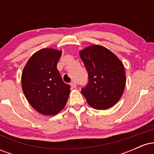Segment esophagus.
Instances as JSON below:
<instances>
[{"label": "esophagus", "mask_w": 154, "mask_h": 154, "mask_svg": "<svg viewBox=\"0 0 154 154\" xmlns=\"http://www.w3.org/2000/svg\"><path fill=\"white\" fill-rule=\"evenodd\" d=\"M70 85H71L72 87L74 88H77V85H76V82H75V81H73V82H72L71 83H70Z\"/></svg>", "instance_id": "1"}]
</instances>
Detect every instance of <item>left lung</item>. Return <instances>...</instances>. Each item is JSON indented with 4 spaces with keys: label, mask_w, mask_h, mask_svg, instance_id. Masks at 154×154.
I'll use <instances>...</instances> for the list:
<instances>
[{
    "label": "left lung",
    "mask_w": 154,
    "mask_h": 154,
    "mask_svg": "<svg viewBox=\"0 0 154 154\" xmlns=\"http://www.w3.org/2000/svg\"><path fill=\"white\" fill-rule=\"evenodd\" d=\"M88 73V83L82 93L92 108L105 110L112 107L122 95L126 83L125 66L106 48L89 45L79 51Z\"/></svg>",
    "instance_id": "left-lung-1"
}]
</instances>
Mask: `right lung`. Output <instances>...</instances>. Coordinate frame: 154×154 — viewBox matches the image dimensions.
I'll return each instance as SVG.
<instances>
[{
	"label": "right lung",
	"mask_w": 154,
	"mask_h": 154,
	"mask_svg": "<svg viewBox=\"0 0 154 154\" xmlns=\"http://www.w3.org/2000/svg\"><path fill=\"white\" fill-rule=\"evenodd\" d=\"M61 54L54 48L40 49L29 58L23 69V93L32 107L43 115L59 113L70 93V85L63 82L56 67Z\"/></svg>",
	"instance_id": "right-lung-1"
}]
</instances>
